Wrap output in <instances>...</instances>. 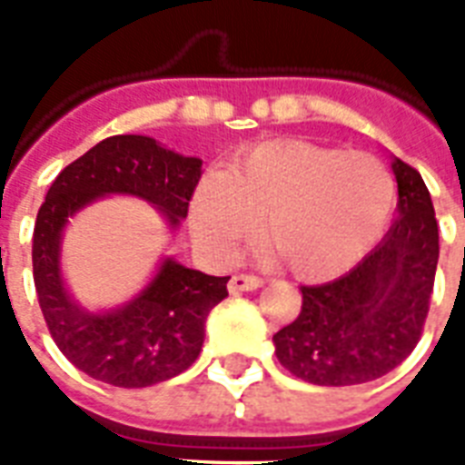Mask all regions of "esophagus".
<instances>
[{
	"label": "esophagus",
	"instance_id": "esophagus-1",
	"mask_svg": "<svg viewBox=\"0 0 465 465\" xmlns=\"http://www.w3.org/2000/svg\"><path fill=\"white\" fill-rule=\"evenodd\" d=\"M258 287H262V280L255 275H243L241 272V275H233L229 280V292H233V294H239V292H253Z\"/></svg>",
	"mask_w": 465,
	"mask_h": 465
}]
</instances>
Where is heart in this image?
<instances>
[{"instance_id":"heart-1","label":"heart","mask_w":465,"mask_h":465,"mask_svg":"<svg viewBox=\"0 0 465 465\" xmlns=\"http://www.w3.org/2000/svg\"><path fill=\"white\" fill-rule=\"evenodd\" d=\"M396 183L381 159L302 140L258 144L229 173L203 178L193 197V229L229 253L265 219L262 239L302 280H328L364 258L381 236Z\"/></svg>"}]
</instances>
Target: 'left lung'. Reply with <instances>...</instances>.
Segmentation results:
<instances>
[{
    "label": "left lung",
    "mask_w": 465,
    "mask_h": 465,
    "mask_svg": "<svg viewBox=\"0 0 465 465\" xmlns=\"http://www.w3.org/2000/svg\"><path fill=\"white\" fill-rule=\"evenodd\" d=\"M391 168L398 217L386 239L338 280L302 287L299 316L272 335L280 364L302 381H374L420 342L440 261V229L422 175L401 159Z\"/></svg>",
    "instance_id": "8db88e82"
}]
</instances>
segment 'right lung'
I'll list each match as a JSON object with an SVG mask.
<instances>
[{
  "mask_svg": "<svg viewBox=\"0 0 465 465\" xmlns=\"http://www.w3.org/2000/svg\"><path fill=\"white\" fill-rule=\"evenodd\" d=\"M203 161L175 154L142 134H115L62 168L40 204L33 229V282L60 352L79 371L120 389L173 379L197 360L204 321L229 294V277L204 275L173 258L125 306L104 313L82 309L60 272L62 229L104 195H134L156 204L168 224L188 217Z\"/></svg>",
  "mask_w": 465,
  "mask_h": 465,
  "instance_id": "obj_1",
  "label": "right lung"
}]
</instances>
